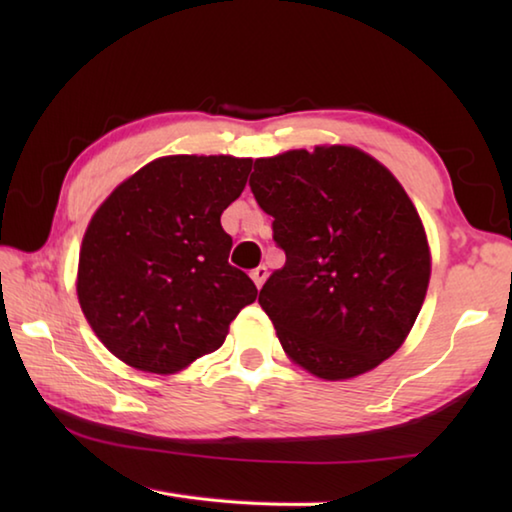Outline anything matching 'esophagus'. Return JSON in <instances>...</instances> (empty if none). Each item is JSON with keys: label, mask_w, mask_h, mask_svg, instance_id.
Here are the masks:
<instances>
[{"label": "esophagus", "mask_w": 512, "mask_h": 512, "mask_svg": "<svg viewBox=\"0 0 512 512\" xmlns=\"http://www.w3.org/2000/svg\"><path fill=\"white\" fill-rule=\"evenodd\" d=\"M250 277H253V282H255V287L257 289H262L264 287V282H266V277H268V271H266V266H257L253 273H250Z\"/></svg>", "instance_id": "1"}]
</instances>
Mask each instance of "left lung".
<instances>
[{"label": "left lung", "mask_w": 512, "mask_h": 512, "mask_svg": "<svg viewBox=\"0 0 512 512\" xmlns=\"http://www.w3.org/2000/svg\"><path fill=\"white\" fill-rule=\"evenodd\" d=\"M250 189L287 262L259 291L287 357L325 381L402 348L431 277L427 232L391 171L348 144L257 158Z\"/></svg>", "instance_id": "1"}]
</instances>
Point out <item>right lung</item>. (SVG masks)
<instances>
[{
  "label": "right lung",
  "mask_w": 512,
  "mask_h": 512,
  "mask_svg": "<svg viewBox=\"0 0 512 512\" xmlns=\"http://www.w3.org/2000/svg\"><path fill=\"white\" fill-rule=\"evenodd\" d=\"M253 158L164 155L144 164L92 214L76 296L119 361L176 375L219 350L257 289L228 264L221 214L244 192Z\"/></svg>",
  "instance_id": "1"
}]
</instances>
